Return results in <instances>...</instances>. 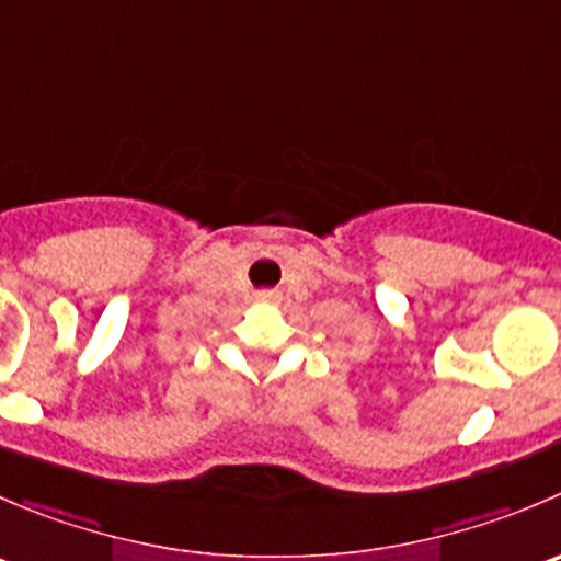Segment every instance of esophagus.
<instances>
[{"mask_svg": "<svg viewBox=\"0 0 561 561\" xmlns=\"http://www.w3.org/2000/svg\"><path fill=\"white\" fill-rule=\"evenodd\" d=\"M279 293H276V290H257V301L260 304H276V301H279Z\"/></svg>", "mask_w": 561, "mask_h": 561, "instance_id": "1", "label": "esophagus"}]
</instances>
